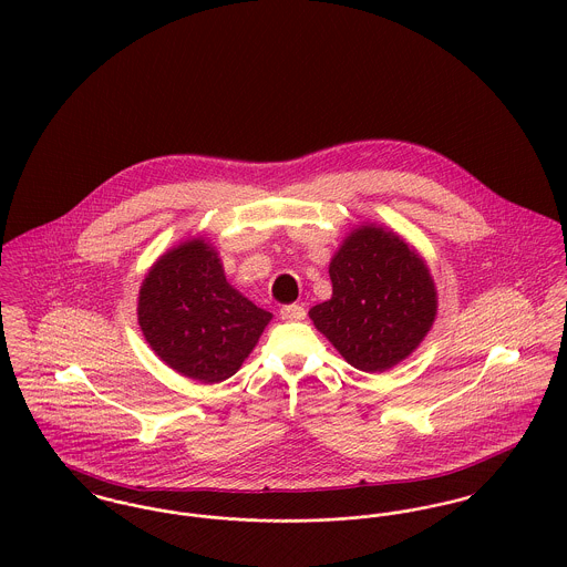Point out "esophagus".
Instances as JSON below:
<instances>
[{
  "mask_svg": "<svg viewBox=\"0 0 567 567\" xmlns=\"http://www.w3.org/2000/svg\"><path fill=\"white\" fill-rule=\"evenodd\" d=\"M279 315H281V319H284V321H303V319H306V310H303V306H297V303L284 306V308L279 310Z\"/></svg>",
  "mask_w": 567,
  "mask_h": 567,
  "instance_id": "esophagus-1",
  "label": "esophagus"
}]
</instances>
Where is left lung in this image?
<instances>
[{
    "instance_id": "1",
    "label": "left lung",
    "mask_w": 567,
    "mask_h": 567,
    "mask_svg": "<svg viewBox=\"0 0 567 567\" xmlns=\"http://www.w3.org/2000/svg\"><path fill=\"white\" fill-rule=\"evenodd\" d=\"M331 299L310 310L317 329L355 369L382 373L408 358L436 317L425 261L375 225L351 231L329 261Z\"/></svg>"
}]
</instances>
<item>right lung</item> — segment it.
Returning a JSON list of instances; mask_svg holds the SVG:
<instances>
[{
	"label": "right lung",
	"mask_w": 567,
	"mask_h": 567,
	"mask_svg": "<svg viewBox=\"0 0 567 567\" xmlns=\"http://www.w3.org/2000/svg\"><path fill=\"white\" fill-rule=\"evenodd\" d=\"M137 319L169 369L218 384L243 367L272 315L240 295L227 281L218 252L194 238L167 250L148 270Z\"/></svg>",
	"instance_id": "obj_1"
}]
</instances>
